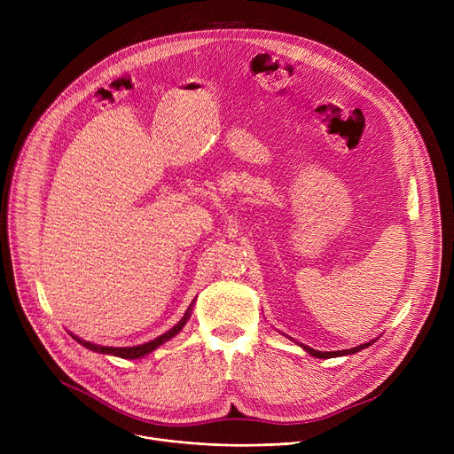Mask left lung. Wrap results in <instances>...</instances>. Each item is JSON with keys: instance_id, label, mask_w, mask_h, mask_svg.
Masks as SVG:
<instances>
[{"instance_id": "obj_1", "label": "left lung", "mask_w": 454, "mask_h": 454, "mask_svg": "<svg viewBox=\"0 0 454 454\" xmlns=\"http://www.w3.org/2000/svg\"><path fill=\"white\" fill-rule=\"evenodd\" d=\"M375 340H370V342H366V344H361V346H356V348H351V349H342V351H318V349H313V348H309V346H305V344H300V348H303L309 355H313V356H317V359H333V356H344V355H353V353H356V351H361V349H366L368 346H372Z\"/></svg>"}]
</instances>
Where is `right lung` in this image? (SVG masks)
I'll return each mask as SVG.
<instances>
[{"instance_id": "1", "label": "right lung", "mask_w": 454, "mask_h": 454, "mask_svg": "<svg viewBox=\"0 0 454 454\" xmlns=\"http://www.w3.org/2000/svg\"><path fill=\"white\" fill-rule=\"evenodd\" d=\"M193 303H195V300L191 301V305L187 307V311H185V315L182 317V320L176 324V325H173L169 331H165L163 335H160V337H156L154 340H149V342H145V344H139V346H130V348H112V346H99V344H93V342H86V340H82V339H79L77 335H69L74 337L81 346H84V348H88V349H91V351H95V353H103V355H114V356H121V359H139V356H145V355H149L151 351H154L156 348H160L161 344H165L167 340H171L175 335H178V333L184 329V325L187 324V320H189V317H191V309H193Z\"/></svg>"}]
</instances>
